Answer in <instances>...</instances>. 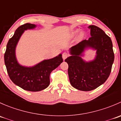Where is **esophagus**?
<instances>
[{"mask_svg":"<svg viewBox=\"0 0 121 121\" xmlns=\"http://www.w3.org/2000/svg\"><path fill=\"white\" fill-rule=\"evenodd\" d=\"M68 56V54L66 52H64V53H63V60H65V58H67V57Z\"/></svg>","mask_w":121,"mask_h":121,"instance_id":"esophagus-1","label":"esophagus"}]
</instances>
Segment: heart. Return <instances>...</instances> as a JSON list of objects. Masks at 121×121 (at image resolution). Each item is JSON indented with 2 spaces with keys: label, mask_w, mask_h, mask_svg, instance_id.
<instances>
[{
  "label": "heart",
  "mask_w": 121,
  "mask_h": 121,
  "mask_svg": "<svg viewBox=\"0 0 121 121\" xmlns=\"http://www.w3.org/2000/svg\"><path fill=\"white\" fill-rule=\"evenodd\" d=\"M78 31V30H75V31H73V35H75V34L77 33ZM82 36H83V34H82V33H81V34H80V37H82Z\"/></svg>",
  "instance_id": "heart-1"
}]
</instances>
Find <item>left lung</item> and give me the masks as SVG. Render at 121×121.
Returning a JSON list of instances; mask_svg holds the SVG:
<instances>
[{
	"mask_svg": "<svg viewBox=\"0 0 121 121\" xmlns=\"http://www.w3.org/2000/svg\"><path fill=\"white\" fill-rule=\"evenodd\" d=\"M91 37L69 48L71 56L65 60L68 64L71 85L80 91L95 90L109 77L114 61L111 39L94 25L89 26ZM91 48L96 51L94 59L86 62L82 58L84 52Z\"/></svg>",
	"mask_w": 121,
	"mask_h": 121,
	"instance_id": "left-lung-1",
	"label": "left lung"
}]
</instances>
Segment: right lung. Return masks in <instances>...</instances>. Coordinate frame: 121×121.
<instances>
[{"mask_svg": "<svg viewBox=\"0 0 121 121\" xmlns=\"http://www.w3.org/2000/svg\"><path fill=\"white\" fill-rule=\"evenodd\" d=\"M37 25L26 23L16 29L9 39L4 53V63L10 80L14 84L26 91L37 92L48 87L50 74L63 61L62 54L42 61L32 67L23 66L19 63L16 56V48L25 30L34 29Z\"/></svg>", "mask_w": 121, "mask_h": 121, "instance_id": "obj_1", "label": "right lung"}]
</instances>
